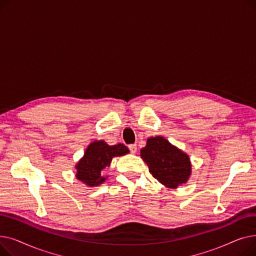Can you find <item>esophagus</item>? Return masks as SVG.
<instances>
[{
  "label": "esophagus",
  "instance_id": "1",
  "mask_svg": "<svg viewBox=\"0 0 256 256\" xmlns=\"http://www.w3.org/2000/svg\"><path fill=\"white\" fill-rule=\"evenodd\" d=\"M128 147H130V150L132 154H136L137 152V144H132Z\"/></svg>",
  "mask_w": 256,
  "mask_h": 256
}]
</instances>
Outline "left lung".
I'll return each mask as SVG.
<instances>
[{"label":"left lung","instance_id":"left-lung-1","mask_svg":"<svg viewBox=\"0 0 256 256\" xmlns=\"http://www.w3.org/2000/svg\"><path fill=\"white\" fill-rule=\"evenodd\" d=\"M140 156L152 176L167 188L176 189L186 184L192 174L189 156L162 136L147 139Z\"/></svg>","mask_w":256,"mask_h":256}]
</instances>
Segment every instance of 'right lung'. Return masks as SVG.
<instances>
[{
	"label": "right lung",
	"mask_w": 256,
	"mask_h": 256,
	"mask_svg": "<svg viewBox=\"0 0 256 256\" xmlns=\"http://www.w3.org/2000/svg\"><path fill=\"white\" fill-rule=\"evenodd\" d=\"M128 154H130L128 148L121 143L109 145L104 140L93 141L87 146L84 156L74 165L76 169V178L87 186H98L108 178L104 171L110 167L112 158Z\"/></svg>",
	"instance_id": "add662e5"
}]
</instances>
